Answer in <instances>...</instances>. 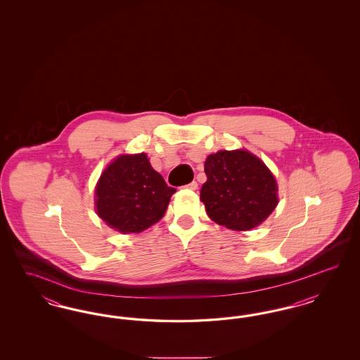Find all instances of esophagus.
Returning <instances> with one entry per match:
<instances>
[{
	"instance_id": "34e87169",
	"label": "esophagus",
	"mask_w": 360,
	"mask_h": 360,
	"mask_svg": "<svg viewBox=\"0 0 360 360\" xmlns=\"http://www.w3.org/2000/svg\"><path fill=\"white\" fill-rule=\"evenodd\" d=\"M186 188H190V190H195V188H198V184L195 181H193V182H190L188 185H186Z\"/></svg>"
}]
</instances>
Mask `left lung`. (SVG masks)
Masks as SVG:
<instances>
[{
    "label": "left lung",
    "instance_id": "obj_1",
    "mask_svg": "<svg viewBox=\"0 0 360 360\" xmlns=\"http://www.w3.org/2000/svg\"><path fill=\"white\" fill-rule=\"evenodd\" d=\"M205 174L200 198L207 216L219 225L248 231L263 223L278 205L273 172L247 150L209 155Z\"/></svg>",
    "mask_w": 360,
    "mask_h": 360
}]
</instances>
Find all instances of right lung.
Masks as SVG:
<instances>
[{
    "instance_id": "1",
    "label": "right lung",
    "mask_w": 360,
    "mask_h": 360,
    "mask_svg": "<svg viewBox=\"0 0 360 360\" xmlns=\"http://www.w3.org/2000/svg\"><path fill=\"white\" fill-rule=\"evenodd\" d=\"M174 193L144 153L120 155L97 182L96 210L110 228L139 233L165 216Z\"/></svg>"
}]
</instances>
